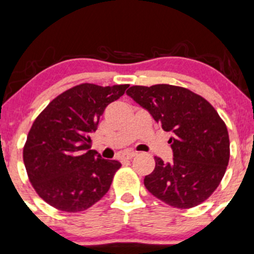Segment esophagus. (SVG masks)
Segmentation results:
<instances>
[{
  "mask_svg": "<svg viewBox=\"0 0 254 254\" xmlns=\"http://www.w3.org/2000/svg\"><path fill=\"white\" fill-rule=\"evenodd\" d=\"M135 156H136L135 152H129V153H127V154H124V156H123V159H124V161H130V159L134 158Z\"/></svg>",
  "mask_w": 254,
  "mask_h": 254,
  "instance_id": "esophagus-1",
  "label": "esophagus"
}]
</instances>
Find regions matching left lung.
<instances>
[{
    "label": "left lung",
    "instance_id": "1",
    "mask_svg": "<svg viewBox=\"0 0 254 254\" xmlns=\"http://www.w3.org/2000/svg\"><path fill=\"white\" fill-rule=\"evenodd\" d=\"M127 96L147 109L164 131L173 162L154 157L156 167L145 176L146 189L175 208L196 207L220 184L230 158V141L225 123L202 96L174 85L131 86Z\"/></svg>",
    "mask_w": 254,
    "mask_h": 254
}]
</instances>
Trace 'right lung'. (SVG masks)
Returning a JSON list of instances; mask_svg holds the SVG:
<instances>
[{"label":"right lung","instance_id":"1","mask_svg":"<svg viewBox=\"0 0 254 254\" xmlns=\"http://www.w3.org/2000/svg\"><path fill=\"white\" fill-rule=\"evenodd\" d=\"M127 87L80 84L51 101L35 119L23 159L31 185L50 205L82 212L108 192L122 164L90 149V134L97 130L106 107Z\"/></svg>","mask_w":254,"mask_h":254}]
</instances>
